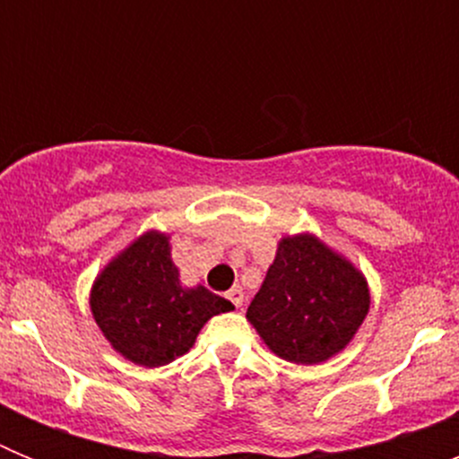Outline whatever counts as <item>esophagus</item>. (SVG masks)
Listing matches in <instances>:
<instances>
[{
  "label": "esophagus",
  "instance_id": "34e87169",
  "mask_svg": "<svg viewBox=\"0 0 459 459\" xmlns=\"http://www.w3.org/2000/svg\"><path fill=\"white\" fill-rule=\"evenodd\" d=\"M225 296L230 299V301H232V306H237V307L243 306V290H241V287H232V290L227 291Z\"/></svg>",
  "mask_w": 459,
  "mask_h": 459
}]
</instances>
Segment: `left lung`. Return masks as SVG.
Segmentation results:
<instances>
[{
  "mask_svg": "<svg viewBox=\"0 0 459 459\" xmlns=\"http://www.w3.org/2000/svg\"><path fill=\"white\" fill-rule=\"evenodd\" d=\"M368 310L363 273L317 237L299 234L278 243L246 317L280 359L315 366L350 344Z\"/></svg>",
  "mask_w": 459,
  "mask_h": 459,
  "instance_id": "obj_1",
  "label": "left lung"
}]
</instances>
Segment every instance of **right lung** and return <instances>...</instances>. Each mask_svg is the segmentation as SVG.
<instances>
[{
  "label": "right lung",
  "mask_w": 459,
  "mask_h": 459,
  "mask_svg": "<svg viewBox=\"0 0 459 459\" xmlns=\"http://www.w3.org/2000/svg\"><path fill=\"white\" fill-rule=\"evenodd\" d=\"M93 319L109 344L137 366H165L186 354L213 315L234 310L206 287H181L169 237L142 234L96 278Z\"/></svg>",
  "instance_id": "right-lung-1"
}]
</instances>
